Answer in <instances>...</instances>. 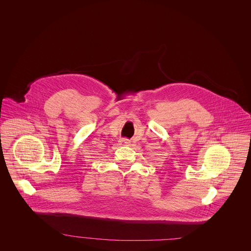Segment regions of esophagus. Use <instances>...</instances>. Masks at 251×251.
<instances>
[{"instance_id":"1","label":"esophagus","mask_w":251,"mask_h":251,"mask_svg":"<svg viewBox=\"0 0 251 251\" xmlns=\"http://www.w3.org/2000/svg\"><path fill=\"white\" fill-rule=\"evenodd\" d=\"M121 143L124 144V145H130L131 141H130L129 139H127V138H123V139L121 140Z\"/></svg>"}]
</instances>
